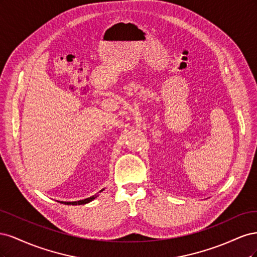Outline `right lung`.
Returning a JSON list of instances; mask_svg holds the SVG:
<instances>
[{
	"label": "right lung",
	"instance_id": "right-lung-1",
	"mask_svg": "<svg viewBox=\"0 0 257 257\" xmlns=\"http://www.w3.org/2000/svg\"><path fill=\"white\" fill-rule=\"evenodd\" d=\"M102 191H103V190H102ZM102 191H100V192H102ZM95 197H96V196H91V197H89V198H85V199L78 200V201H62V203H64L65 205H84V204L90 203V201H92Z\"/></svg>",
	"mask_w": 257,
	"mask_h": 257
}]
</instances>
